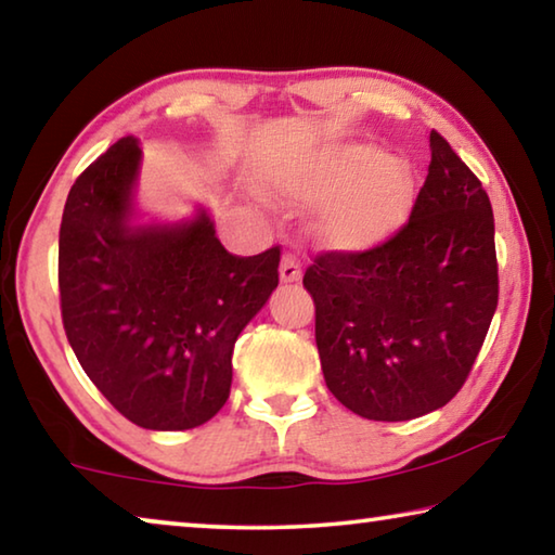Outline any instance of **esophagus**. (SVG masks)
<instances>
[{
    "mask_svg": "<svg viewBox=\"0 0 555 555\" xmlns=\"http://www.w3.org/2000/svg\"><path fill=\"white\" fill-rule=\"evenodd\" d=\"M300 274H304V269H300V261L296 255H284V259H281V267H279V276L284 284H294V281L300 279Z\"/></svg>",
    "mask_w": 555,
    "mask_h": 555,
    "instance_id": "obj_1",
    "label": "esophagus"
}]
</instances>
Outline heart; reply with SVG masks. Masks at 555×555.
I'll return each mask as SVG.
<instances>
[{
    "mask_svg": "<svg viewBox=\"0 0 555 555\" xmlns=\"http://www.w3.org/2000/svg\"><path fill=\"white\" fill-rule=\"evenodd\" d=\"M271 191L306 208L327 205L315 222V237L327 249L367 251L406 224L416 176L377 146H340L279 171Z\"/></svg>",
    "mask_w": 555,
    "mask_h": 555,
    "instance_id": "b5f03b06",
    "label": "heart"
}]
</instances>
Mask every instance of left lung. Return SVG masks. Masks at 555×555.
Returning a JSON list of instances; mask_svg holds the SVG:
<instances>
[{
	"label": "left lung",
	"instance_id": "1",
	"mask_svg": "<svg viewBox=\"0 0 555 555\" xmlns=\"http://www.w3.org/2000/svg\"><path fill=\"white\" fill-rule=\"evenodd\" d=\"M327 389L370 421H411L463 387L500 298L485 188L438 131L409 222L367 251L306 269Z\"/></svg>",
	"mask_w": 555,
	"mask_h": 555
}]
</instances>
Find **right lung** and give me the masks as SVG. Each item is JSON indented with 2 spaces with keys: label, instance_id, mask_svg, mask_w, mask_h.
I'll return each instance as SVG.
<instances>
[{
  "label": "right lung",
  "instance_id": "add662e5",
  "mask_svg": "<svg viewBox=\"0 0 555 555\" xmlns=\"http://www.w3.org/2000/svg\"><path fill=\"white\" fill-rule=\"evenodd\" d=\"M142 149L119 139L73 183L59 237L61 315L90 382L131 424L203 426L230 397L232 350L271 291L281 249L230 255L210 215L134 224Z\"/></svg>",
  "mask_w": 555,
  "mask_h": 555
}]
</instances>
